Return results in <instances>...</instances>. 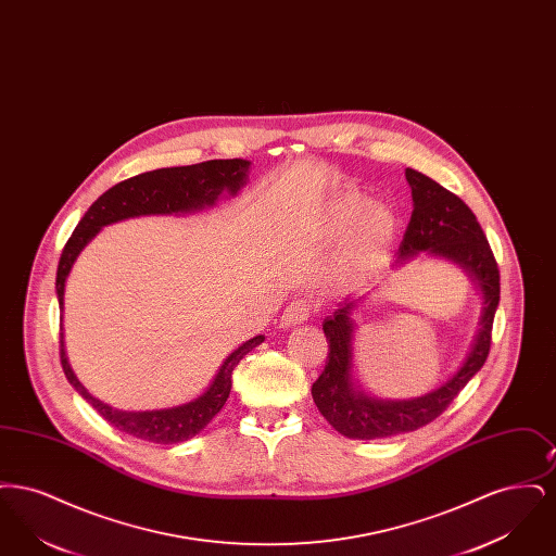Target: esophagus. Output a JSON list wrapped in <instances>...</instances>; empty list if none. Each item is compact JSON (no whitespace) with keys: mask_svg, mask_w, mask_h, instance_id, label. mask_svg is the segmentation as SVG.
<instances>
[{"mask_svg":"<svg viewBox=\"0 0 556 556\" xmlns=\"http://www.w3.org/2000/svg\"><path fill=\"white\" fill-rule=\"evenodd\" d=\"M308 317H311V304L306 300H293L288 304V308L283 311L279 325L283 329H288V327H295V325L308 320Z\"/></svg>","mask_w":556,"mask_h":556,"instance_id":"obj_1","label":"esophagus"}]
</instances>
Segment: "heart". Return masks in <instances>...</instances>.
Returning <instances> with one entry per match:
<instances>
[{
    "label": "heart",
    "instance_id": "b5f03b06",
    "mask_svg": "<svg viewBox=\"0 0 556 556\" xmlns=\"http://www.w3.org/2000/svg\"><path fill=\"white\" fill-rule=\"evenodd\" d=\"M317 233L327 241L344 239L336 279L350 283L388 248L396 233V216L358 189L329 198L317 212Z\"/></svg>",
    "mask_w": 556,
    "mask_h": 556
}]
</instances>
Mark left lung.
Here are the masks:
<instances>
[{"label": "left lung", "mask_w": 556, "mask_h": 556, "mask_svg": "<svg viewBox=\"0 0 556 556\" xmlns=\"http://www.w3.org/2000/svg\"><path fill=\"white\" fill-rule=\"evenodd\" d=\"M404 175L413 193V214L392 266L406 265L421 252L448 261L463 268L473 281L481 300V313L476 336L460 367L446 381L424 396L390 400L365 392L354 372V313L369 291L352 293L340 302L338 311L323 320L329 356L325 370L313 383V400L329 425L350 440H379L408 433L440 417L483 367L490 352L492 323L501 302V273L476 214L458 195L424 173L406 168Z\"/></svg>", "instance_id": "left-lung-1"}]
</instances>
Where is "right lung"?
Wrapping results in <instances>:
<instances>
[{
    "label": "right lung",
    "mask_w": 556,
    "mask_h": 556,
    "mask_svg": "<svg viewBox=\"0 0 556 556\" xmlns=\"http://www.w3.org/2000/svg\"><path fill=\"white\" fill-rule=\"evenodd\" d=\"M250 160H208L191 166L159 168L143 175L131 177L118 186L110 187L102 193L80 218L75 233L66 241L58 275H55V295L62 311L60 320L64 323V290L68 275L77 263L80 252L96 238L104 227L137 216H184L191 212L204 211L216 206L223 195H238L248 186ZM265 342V336H256L238 345L214 372L211 383L200 396L156 410H121L100 397L91 396L89 390L79 381L71 367L64 340V325L60 327V358L62 369L71 386L85 397L108 424L118 431H125L132 438L154 442V444H179L198 435L212 419L220 413L233 386V370L239 361Z\"/></svg>",
    "instance_id": "1"
}]
</instances>
